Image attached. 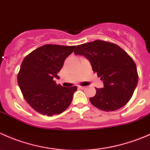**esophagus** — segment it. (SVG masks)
Listing matches in <instances>:
<instances>
[{
  "instance_id": "1",
  "label": "esophagus",
  "mask_w": 150,
  "mask_h": 150,
  "mask_svg": "<svg viewBox=\"0 0 150 150\" xmlns=\"http://www.w3.org/2000/svg\"><path fill=\"white\" fill-rule=\"evenodd\" d=\"M85 88H86L85 86H78V88H80V89H84Z\"/></svg>"
}]
</instances>
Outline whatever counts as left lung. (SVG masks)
<instances>
[{"instance_id":"obj_1","label":"left lung","mask_w":150,"mask_h":150,"mask_svg":"<svg viewBox=\"0 0 150 150\" xmlns=\"http://www.w3.org/2000/svg\"><path fill=\"white\" fill-rule=\"evenodd\" d=\"M74 53L84 56L103 81V88H96L91 103L107 112L118 110L128 103L139 78L135 62L124 50L114 43L97 40L78 45Z\"/></svg>"}]
</instances>
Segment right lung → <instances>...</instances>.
Masks as SVG:
<instances>
[{"label": "right lung", "instance_id": "right-lung-1", "mask_svg": "<svg viewBox=\"0 0 150 150\" xmlns=\"http://www.w3.org/2000/svg\"><path fill=\"white\" fill-rule=\"evenodd\" d=\"M75 46L45 45L28 54L22 62L18 84L27 102L47 116L59 115L71 104L76 86L62 87L55 78Z\"/></svg>", "mask_w": 150, "mask_h": 150}]
</instances>
